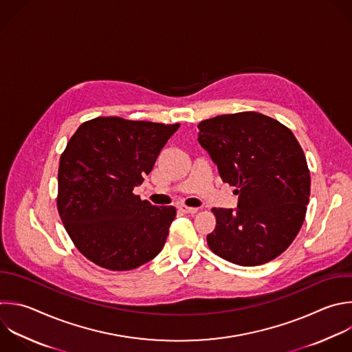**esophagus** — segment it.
<instances>
[{
  "instance_id": "1",
  "label": "esophagus",
  "mask_w": 352,
  "mask_h": 352,
  "mask_svg": "<svg viewBox=\"0 0 352 352\" xmlns=\"http://www.w3.org/2000/svg\"><path fill=\"white\" fill-rule=\"evenodd\" d=\"M179 210H181L182 212H185V214H196V212H197V208H196V207H188V206H185V204L179 206Z\"/></svg>"
}]
</instances>
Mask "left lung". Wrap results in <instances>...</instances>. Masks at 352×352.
Returning <instances> with one entry per match:
<instances>
[{"instance_id": "left-lung-1", "label": "left lung", "mask_w": 352, "mask_h": 352, "mask_svg": "<svg viewBox=\"0 0 352 352\" xmlns=\"http://www.w3.org/2000/svg\"><path fill=\"white\" fill-rule=\"evenodd\" d=\"M199 144L223 182L235 186L238 208H212L210 250L221 258L254 267L280 256L294 241L309 201L311 177L294 134L257 111L203 120Z\"/></svg>"}]
</instances>
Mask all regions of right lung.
I'll use <instances>...</instances> for the list:
<instances>
[{
    "label": "right lung",
    "instance_id": "obj_1",
    "mask_svg": "<svg viewBox=\"0 0 352 352\" xmlns=\"http://www.w3.org/2000/svg\"><path fill=\"white\" fill-rule=\"evenodd\" d=\"M179 124L96 117L82 123L60 155L56 206L77 250L109 271H130L163 249L173 206L134 195Z\"/></svg>",
    "mask_w": 352,
    "mask_h": 352
}]
</instances>
